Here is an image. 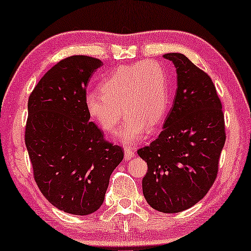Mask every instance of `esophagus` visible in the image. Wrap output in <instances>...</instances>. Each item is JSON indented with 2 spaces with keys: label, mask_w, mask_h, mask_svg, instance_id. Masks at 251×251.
<instances>
[{
  "label": "esophagus",
  "mask_w": 251,
  "mask_h": 251,
  "mask_svg": "<svg viewBox=\"0 0 251 251\" xmlns=\"http://www.w3.org/2000/svg\"><path fill=\"white\" fill-rule=\"evenodd\" d=\"M135 157V151H133L132 149L130 148H126L125 149V159L126 160H130V159H132Z\"/></svg>",
  "instance_id": "34e87169"
}]
</instances>
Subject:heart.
<instances>
[{
    "mask_svg": "<svg viewBox=\"0 0 251 251\" xmlns=\"http://www.w3.org/2000/svg\"><path fill=\"white\" fill-rule=\"evenodd\" d=\"M100 91L101 93L89 92L85 96L86 112L105 132H113L123 113L126 114L115 135L122 144L141 141L149 128L153 130L160 125L168 110L167 75L157 62L119 67L103 78Z\"/></svg>",
    "mask_w": 251,
    "mask_h": 251,
    "instance_id": "1",
    "label": "heart"
}]
</instances>
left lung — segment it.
I'll list each match as a JSON object with an SVG mask.
<instances>
[{
  "label": "left lung",
  "instance_id": "obj_1",
  "mask_svg": "<svg viewBox=\"0 0 251 251\" xmlns=\"http://www.w3.org/2000/svg\"><path fill=\"white\" fill-rule=\"evenodd\" d=\"M165 58L176 68L173 107L157 139L137 153L148 164L143 194L159 212L190 209L212 187L225 145V120L209 75L180 53Z\"/></svg>",
  "mask_w": 251,
  "mask_h": 251
}]
</instances>
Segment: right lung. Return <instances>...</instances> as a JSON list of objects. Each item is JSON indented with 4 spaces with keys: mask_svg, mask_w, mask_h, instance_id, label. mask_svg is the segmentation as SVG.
<instances>
[{
    "mask_svg": "<svg viewBox=\"0 0 251 251\" xmlns=\"http://www.w3.org/2000/svg\"><path fill=\"white\" fill-rule=\"evenodd\" d=\"M99 58L75 55L45 74L27 102L25 144L34 180L58 210L87 216L105 200L123 149L103 138L85 108L90 78Z\"/></svg>",
    "mask_w": 251,
    "mask_h": 251,
    "instance_id": "obj_1",
    "label": "right lung"
}]
</instances>
